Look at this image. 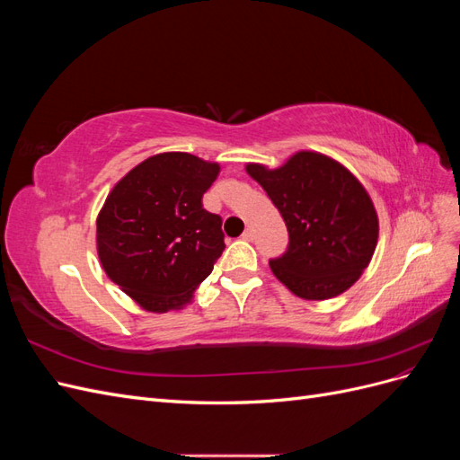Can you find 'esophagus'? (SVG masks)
I'll use <instances>...</instances> for the list:
<instances>
[{
    "label": "esophagus",
    "instance_id": "1",
    "mask_svg": "<svg viewBox=\"0 0 460 460\" xmlns=\"http://www.w3.org/2000/svg\"><path fill=\"white\" fill-rule=\"evenodd\" d=\"M242 238L247 240V242H253V240H255V230H253V228H245Z\"/></svg>",
    "mask_w": 460,
    "mask_h": 460
}]
</instances>
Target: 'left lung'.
<instances>
[{"mask_svg": "<svg viewBox=\"0 0 460 460\" xmlns=\"http://www.w3.org/2000/svg\"><path fill=\"white\" fill-rule=\"evenodd\" d=\"M247 172L280 211L289 242L270 259L274 276L303 299H330L351 288L368 267L378 242V217L367 190L333 159L299 151L269 171Z\"/></svg>", "mask_w": 460, "mask_h": 460, "instance_id": "8db88e82", "label": "left lung"}]
</instances>
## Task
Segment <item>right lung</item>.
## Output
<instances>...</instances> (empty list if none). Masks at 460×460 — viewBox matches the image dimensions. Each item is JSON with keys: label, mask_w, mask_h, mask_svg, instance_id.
<instances>
[{"label": "right lung", "mask_w": 460, "mask_h": 460, "mask_svg": "<svg viewBox=\"0 0 460 460\" xmlns=\"http://www.w3.org/2000/svg\"><path fill=\"white\" fill-rule=\"evenodd\" d=\"M218 171L190 153H161L109 193L97 217V255L146 311L182 307L225 252L222 218L201 203Z\"/></svg>", "instance_id": "obj_1"}]
</instances>
